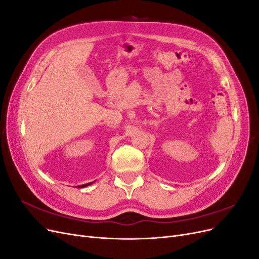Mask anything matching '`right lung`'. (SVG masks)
Wrapping results in <instances>:
<instances>
[{
    "label": "right lung",
    "mask_w": 259,
    "mask_h": 259,
    "mask_svg": "<svg viewBox=\"0 0 259 259\" xmlns=\"http://www.w3.org/2000/svg\"><path fill=\"white\" fill-rule=\"evenodd\" d=\"M89 185H92V183H90V184H85V185H82V186H79V188H84V187L89 186Z\"/></svg>",
    "instance_id": "right-lung-1"
}]
</instances>
